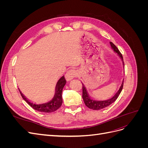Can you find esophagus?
Masks as SVG:
<instances>
[{"label": "esophagus", "instance_id": "1", "mask_svg": "<svg viewBox=\"0 0 148 148\" xmlns=\"http://www.w3.org/2000/svg\"><path fill=\"white\" fill-rule=\"evenodd\" d=\"M77 71H76L75 70L70 69L68 70V71L66 72L65 77L66 79L68 80V81H70V80H71V79H73L77 77Z\"/></svg>", "mask_w": 148, "mask_h": 148}]
</instances>
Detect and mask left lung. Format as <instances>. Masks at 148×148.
<instances>
[{"instance_id": "8db88e82", "label": "left lung", "mask_w": 148, "mask_h": 148, "mask_svg": "<svg viewBox=\"0 0 148 148\" xmlns=\"http://www.w3.org/2000/svg\"><path fill=\"white\" fill-rule=\"evenodd\" d=\"M110 44L112 48L113 49L114 51L116 53H117L118 55L120 57L121 59L122 60V61H123L122 53H120L118 48L116 47L115 44H113L112 42H110ZM123 63L124 65L123 62ZM82 85H83V96H83V99L85 105H86L88 108L92 110H101L102 109L105 108V107H107V106H110V104H112L113 102H114L116 100H117L121 91L122 90L123 86V82H122V84L121 85V86L120 87L119 91L117 92V93H116L112 97L110 98V99L105 100V101H95L91 99V97H89V96L88 95V94L87 92L86 88L84 87L83 84H82Z\"/></svg>"}]
</instances>
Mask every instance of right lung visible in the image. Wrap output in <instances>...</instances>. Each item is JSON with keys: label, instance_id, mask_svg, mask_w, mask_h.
<instances>
[{"label": "right lung", "instance_id": "obj_1", "mask_svg": "<svg viewBox=\"0 0 148 148\" xmlns=\"http://www.w3.org/2000/svg\"><path fill=\"white\" fill-rule=\"evenodd\" d=\"M66 84V80L65 79V77H62L60 78V79L58 81L56 87V93L54 97H53V99L47 103H44V104H36L34 103L30 102L29 100L26 99V97L20 91V92L21 94V97H23V99L28 103V104L33 108L34 110H38L39 112H46V113H49V112H55L56 110H57L59 108H60V106L62 104V93L63 88Z\"/></svg>", "mask_w": 148, "mask_h": 148}]
</instances>
